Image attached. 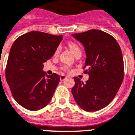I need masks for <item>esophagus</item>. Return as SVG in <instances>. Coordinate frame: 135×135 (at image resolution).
I'll return each instance as SVG.
<instances>
[{"mask_svg": "<svg viewBox=\"0 0 135 135\" xmlns=\"http://www.w3.org/2000/svg\"><path fill=\"white\" fill-rule=\"evenodd\" d=\"M66 78H67V76H65V75H63V74H61V76H60V79H61V81H64Z\"/></svg>", "mask_w": 135, "mask_h": 135, "instance_id": "1", "label": "esophagus"}]
</instances>
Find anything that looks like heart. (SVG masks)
Masks as SVG:
<instances>
[{
	"mask_svg": "<svg viewBox=\"0 0 135 135\" xmlns=\"http://www.w3.org/2000/svg\"><path fill=\"white\" fill-rule=\"evenodd\" d=\"M68 47H70V49H71V51H73L74 54V55L77 54H79L81 53V49L80 46L76 44V42H68ZM61 51V47H58L55 51V55L59 54V52ZM62 70L65 71L68 70V67H63L62 68Z\"/></svg>",
	"mask_w": 135,
	"mask_h": 135,
	"instance_id": "obj_1",
	"label": "heart"
}]
</instances>
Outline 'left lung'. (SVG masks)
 <instances>
[{"instance_id":"8db88e82","label":"left lung","mask_w":135,"mask_h":135,"mask_svg":"<svg viewBox=\"0 0 135 135\" xmlns=\"http://www.w3.org/2000/svg\"><path fill=\"white\" fill-rule=\"evenodd\" d=\"M73 36L84 46L86 59L84 73L89 75L86 83L74 77L73 97L84 110H100L112 102L123 82L122 51L116 39L100 30L74 33Z\"/></svg>"}]
</instances>
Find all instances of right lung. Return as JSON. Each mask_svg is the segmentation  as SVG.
<instances>
[{
	"label": "right lung",
	"mask_w": 135,
	"mask_h": 135,
	"mask_svg": "<svg viewBox=\"0 0 135 135\" xmlns=\"http://www.w3.org/2000/svg\"><path fill=\"white\" fill-rule=\"evenodd\" d=\"M62 39L40 31H31L15 40L5 68V78L15 100L31 111L44 108L51 100L60 81L56 73L43 72L44 63Z\"/></svg>",
	"instance_id": "obj_1"
}]
</instances>
